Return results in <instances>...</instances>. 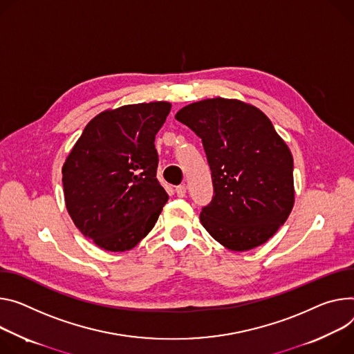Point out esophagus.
<instances>
[{"mask_svg": "<svg viewBox=\"0 0 354 354\" xmlns=\"http://www.w3.org/2000/svg\"><path fill=\"white\" fill-rule=\"evenodd\" d=\"M175 192H176L178 198H185L186 196V186L185 185H179V186H176Z\"/></svg>", "mask_w": 354, "mask_h": 354, "instance_id": "obj_1", "label": "esophagus"}]
</instances>
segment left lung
<instances>
[{
	"instance_id": "obj_1",
	"label": "left lung",
	"mask_w": 354,
	"mask_h": 354,
	"mask_svg": "<svg viewBox=\"0 0 354 354\" xmlns=\"http://www.w3.org/2000/svg\"><path fill=\"white\" fill-rule=\"evenodd\" d=\"M175 118L202 138L213 199L202 209L207 233L232 251L267 243L295 202L294 159L270 118L236 99H206Z\"/></svg>"
}]
</instances>
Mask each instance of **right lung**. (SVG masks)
Returning <instances> with one entry per match:
<instances>
[{"label":"right lung","mask_w":354,"mask_h":354,"mask_svg":"<svg viewBox=\"0 0 354 354\" xmlns=\"http://www.w3.org/2000/svg\"><path fill=\"white\" fill-rule=\"evenodd\" d=\"M171 103L106 110L86 125L62 168L69 216L82 234L107 251L134 248L168 202L156 179L155 136Z\"/></svg>","instance_id":"add662e5"}]
</instances>
